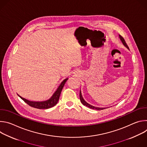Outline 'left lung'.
I'll use <instances>...</instances> for the list:
<instances>
[{
	"mask_svg": "<svg viewBox=\"0 0 147 147\" xmlns=\"http://www.w3.org/2000/svg\"><path fill=\"white\" fill-rule=\"evenodd\" d=\"M119 38H120V39L121 41L122 42L123 44L125 47H126L127 49H129V47L127 46V45L126 42H125V41L124 39V38H123L121 35H119ZM80 98L81 102L84 105H85V106H86V107H88V108H91V109H96V110H98V111H99V110H102V109H105V108H98V107H94V106H92V105H90V104H89V103H88L87 102H86L84 100V99H83V98H82V94H81V91H80Z\"/></svg>",
	"mask_w": 147,
	"mask_h": 147,
	"instance_id": "left-lung-1",
	"label": "left lung"
}]
</instances>
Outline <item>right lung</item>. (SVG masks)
Returning <instances> with one entry per match:
<instances>
[{"instance_id": "obj_1", "label": "right lung", "mask_w": 147, "mask_h": 147, "mask_svg": "<svg viewBox=\"0 0 147 147\" xmlns=\"http://www.w3.org/2000/svg\"><path fill=\"white\" fill-rule=\"evenodd\" d=\"M68 80V78L65 79L63 81L61 82V83L56 90V91L54 92L53 95L51 96V98L49 99L45 100V101H41V102H36V101H30L29 100H27L25 98H22V96H20L19 95H18L21 98H22L26 103H27L28 105H30L31 107L39 109H49L50 108H52L54 107L55 105L57 104L60 95L61 93V91L63 88L66 82Z\"/></svg>"}]
</instances>
